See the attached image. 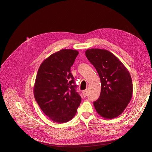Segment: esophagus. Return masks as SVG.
I'll return each mask as SVG.
<instances>
[{
	"label": "esophagus",
	"mask_w": 152,
	"mask_h": 152,
	"mask_svg": "<svg viewBox=\"0 0 152 152\" xmlns=\"http://www.w3.org/2000/svg\"><path fill=\"white\" fill-rule=\"evenodd\" d=\"M82 94H83V96H84V97H86V96H87V95H88V90L86 89V90H85V91H83V92H82Z\"/></svg>",
	"instance_id": "34e87169"
}]
</instances>
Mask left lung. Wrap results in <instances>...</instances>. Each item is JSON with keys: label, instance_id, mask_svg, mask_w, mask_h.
<instances>
[{"label": "left lung", "instance_id": "8db88e82", "mask_svg": "<svg viewBox=\"0 0 152 152\" xmlns=\"http://www.w3.org/2000/svg\"><path fill=\"white\" fill-rule=\"evenodd\" d=\"M85 54L100 79V95L93 102L94 108L105 119L116 118L123 112L132 97L130 73L121 61L107 50L89 49Z\"/></svg>", "mask_w": 152, "mask_h": 152}]
</instances>
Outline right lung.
Listing matches in <instances>:
<instances>
[{
	"instance_id": "right-lung-1",
	"label": "right lung",
	"mask_w": 152,
	"mask_h": 152,
	"mask_svg": "<svg viewBox=\"0 0 152 152\" xmlns=\"http://www.w3.org/2000/svg\"><path fill=\"white\" fill-rule=\"evenodd\" d=\"M78 54L76 50L61 49L43 61L37 71L34 98L43 112L56 123L72 119L81 102L70 73Z\"/></svg>"
}]
</instances>
